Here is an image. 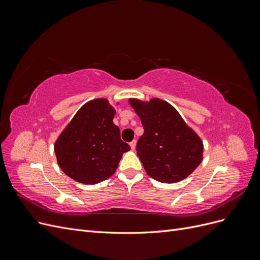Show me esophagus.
I'll use <instances>...</instances> for the list:
<instances>
[{
  "instance_id": "34e87169",
  "label": "esophagus",
  "mask_w": 260,
  "mask_h": 260,
  "mask_svg": "<svg viewBox=\"0 0 260 260\" xmlns=\"http://www.w3.org/2000/svg\"><path fill=\"white\" fill-rule=\"evenodd\" d=\"M136 146H137V142H136V141H132V142H130V147H131L132 151H135Z\"/></svg>"
}]
</instances>
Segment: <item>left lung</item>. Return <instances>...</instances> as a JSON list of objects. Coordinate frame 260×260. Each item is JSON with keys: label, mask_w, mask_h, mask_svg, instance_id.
<instances>
[{"label": "left lung", "mask_w": 260, "mask_h": 260, "mask_svg": "<svg viewBox=\"0 0 260 260\" xmlns=\"http://www.w3.org/2000/svg\"><path fill=\"white\" fill-rule=\"evenodd\" d=\"M144 128L137 143V155L146 174L164 183L185 179L203 159V142L167 102L153 99L129 101Z\"/></svg>", "instance_id": "obj_1"}]
</instances>
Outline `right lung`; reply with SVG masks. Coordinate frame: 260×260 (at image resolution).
I'll return each instance as SVG.
<instances>
[{"mask_svg": "<svg viewBox=\"0 0 260 260\" xmlns=\"http://www.w3.org/2000/svg\"><path fill=\"white\" fill-rule=\"evenodd\" d=\"M115 108L105 99L84 104L60 133L54 146L60 169L84 184H95L114 175L130 146L113 122Z\"/></svg>", "mask_w": 260, "mask_h": 260, "instance_id": "obj_1", "label": "right lung"}]
</instances>
